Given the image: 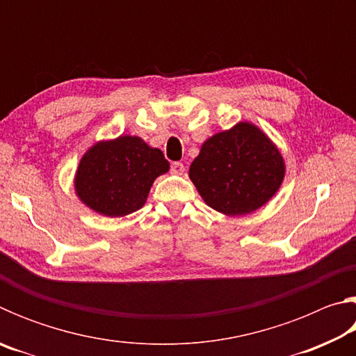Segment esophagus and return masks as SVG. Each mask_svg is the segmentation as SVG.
Instances as JSON below:
<instances>
[{
	"label": "esophagus",
	"instance_id": "obj_1",
	"mask_svg": "<svg viewBox=\"0 0 356 356\" xmlns=\"http://www.w3.org/2000/svg\"><path fill=\"white\" fill-rule=\"evenodd\" d=\"M185 171V166L180 163V161H174V163L171 165V172L172 174H177V176H180Z\"/></svg>",
	"mask_w": 356,
	"mask_h": 356
}]
</instances>
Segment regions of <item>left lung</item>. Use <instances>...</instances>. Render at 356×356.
I'll return each mask as SVG.
<instances>
[{"label":"left lung","instance_id":"1","mask_svg":"<svg viewBox=\"0 0 356 356\" xmlns=\"http://www.w3.org/2000/svg\"><path fill=\"white\" fill-rule=\"evenodd\" d=\"M190 179L209 207L225 215H246L278 191L284 160L256 125L240 122L202 144Z\"/></svg>","mask_w":356,"mask_h":356}]
</instances>
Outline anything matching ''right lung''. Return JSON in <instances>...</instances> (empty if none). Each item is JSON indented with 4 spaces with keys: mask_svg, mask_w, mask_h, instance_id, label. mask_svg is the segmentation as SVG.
I'll return each mask as SVG.
<instances>
[{
    "mask_svg": "<svg viewBox=\"0 0 356 356\" xmlns=\"http://www.w3.org/2000/svg\"><path fill=\"white\" fill-rule=\"evenodd\" d=\"M170 170L160 149L138 136H119L88 150L78 165L75 190L97 213L125 216L144 206L154 180Z\"/></svg>",
    "mask_w": 356,
    "mask_h": 356,
    "instance_id": "right-lung-1",
    "label": "right lung"
}]
</instances>
